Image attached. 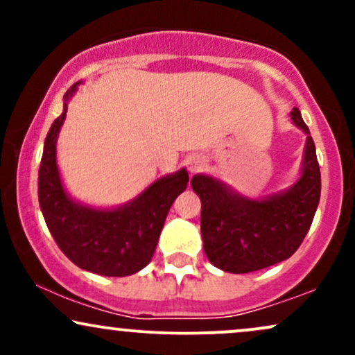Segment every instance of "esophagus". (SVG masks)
<instances>
[{"mask_svg": "<svg viewBox=\"0 0 355 355\" xmlns=\"http://www.w3.org/2000/svg\"><path fill=\"white\" fill-rule=\"evenodd\" d=\"M203 165H205V158H203L202 155H193V157H190L189 160H187V168H189L190 175L200 172Z\"/></svg>", "mask_w": 355, "mask_h": 355, "instance_id": "1", "label": "esophagus"}]
</instances>
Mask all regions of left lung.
I'll list each match as a JSON object with an SVG mask.
<instances>
[{"label": "left lung", "instance_id": "1", "mask_svg": "<svg viewBox=\"0 0 355 355\" xmlns=\"http://www.w3.org/2000/svg\"><path fill=\"white\" fill-rule=\"evenodd\" d=\"M307 135L300 177L294 185L266 198H248L210 175H193L191 189L202 200L203 250L215 267L248 274L287 260L300 247L320 200V168L315 145L299 108L291 112Z\"/></svg>", "mask_w": 355, "mask_h": 355}]
</instances>
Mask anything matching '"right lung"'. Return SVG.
Listing matches in <instances>:
<instances>
[{
	"mask_svg": "<svg viewBox=\"0 0 355 355\" xmlns=\"http://www.w3.org/2000/svg\"><path fill=\"white\" fill-rule=\"evenodd\" d=\"M78 83L64 93L63 113L44 138L38 173V198L44 222L64 255L83 270L105 277L137 274L152 260L175 198L187 189L185 168L155 180L138 197L115 209H96L73 200L56 165V141L68 101Z\"/></svg>",
	"mask_w": 355,
	"mask_h": 355,
	"instance_id": "obj_1",
	"label": "right lung"
}]
</instances>
